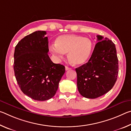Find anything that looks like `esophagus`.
I'll list each match as a JSON object with an SVG mask.
<instances>
[{"label":"esophagus","mask_w":131,"mask_h":131,"mask_svg":"<svg viewBox=\"0 0 131 131\" xmlns=\"http://www.w3.org/2000/svg\"><path fill=\"white\" fill-rule=\"evenodd\" d=\"M71 68H69V67H68V66H65V70H70L71 69Z\"/></svg>","instance_id":"obj_1"}]
</instances>
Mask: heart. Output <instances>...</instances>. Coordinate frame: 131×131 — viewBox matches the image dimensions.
I'll return each mask as SVG.
<instances>
[{
	"instance_id": "1",
	"label": "heart",
	"mask_w": 131,
	"mask_h": 131,
	"mask_svg": "<svg viewBox=\"0 0 131 131\" xmlns=\"http://www.w3.org/2000/svg\"><path fill=\"white\" fill-rule=\"evenodd\" d=\"M93 50V43L90 39L76 35H62L55 40L50 50L57 58H62L68 52V58L74 66L87 62Z\"/></svg>"
}]
</instances>
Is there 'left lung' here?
<instances>
[{
  "mask_svg": "<svg viewBox=\"0 0 131 131\" xmlns=\"http://www.w3.org/2000/svg\"><path fill=\"white\" fill-rule=\"evenodd\" d=\"M97 41L87 63L76 68L77 85L82 96L95 99L113 87L118 74L116 46L107 38L97 35Z\"/></svg>",
  "mask_w": 131,
  "mask_h": 131,
  "instance_id": "left-lung-1",
  "label": "left lung"
}]
</instances>
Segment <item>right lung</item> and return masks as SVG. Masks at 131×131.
Returning a JSON list of instances; mask_svg holds the SVG:
<instances>
[{
    "label": "right lung",
    "instance_id": "obj_1",
    "mask_svg": "<svg viewBox=\"0 0 131 131\" xmlns=\"http://www.w3.org/2000/svg\"><path fill=\"white\" fill-rule=\"evenodd\" d=\"M46 31L28 35L15 46L14 70L24 94L36 101L48 100L56 94L65 66L53 63L48 55Z\"/></svg>",
    "mask_w": 131,
    "mask_h": 131
}]
</instances>
